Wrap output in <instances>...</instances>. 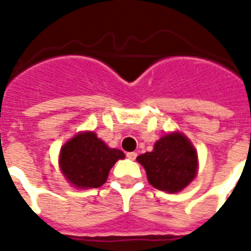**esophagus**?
<instances>
[{"label": "esophagus", "instance_id": "34e87169", "mask_svg": "<svg viewBox=\"0 0 251 251\" xmlns=\"http://www.w3.org/2000/svg\"><path fill=\"white\" fill-rule=\"evenodd\" d=\"M126 157L130 159V160H135L137 159V152H127L126 153Z\"/></svg>", "mask_w": 251, "mask_h": 251}]
</instances>
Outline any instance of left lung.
Instances as JSON below:
<instances>
[{"label":"left lung","instance_id":"1","mask_svg":"<svg viewBox=\"0 0 251 251\" xmlns=\"http://www.w3.org/2000/svg\"><path fill=\"white\" fill-rule=\"evenodd\" d=\"M155 189L178 193L195 178L198 155L194 146L182 133L165 134L155 143L151 152L137 157Z\"/></svg>","mask_w":251,"mask_h":251}]
</instances>
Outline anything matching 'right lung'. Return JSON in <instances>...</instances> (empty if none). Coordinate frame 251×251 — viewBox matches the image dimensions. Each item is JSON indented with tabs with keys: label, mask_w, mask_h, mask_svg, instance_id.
Here are the masks:
<instances>
[{
	"label": "right lung",
	"mask_w": 251,
	"mask_h": 251,
	"mask_svg": "<svg viewBox=\"0 0 251 251\" xmlns=\"http://www.w3.org/2000/svg\"><path fill=\"white\" fill-rule=\"evenodd\" d=\"M125 153L110 149L94 131L78 133L62 146L58 164L62 175L76 189L104 185L110 168Z\"/></svg>",
	"instance_id": "right-lung-1"
}]
</instances>
